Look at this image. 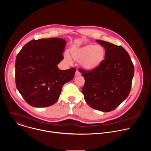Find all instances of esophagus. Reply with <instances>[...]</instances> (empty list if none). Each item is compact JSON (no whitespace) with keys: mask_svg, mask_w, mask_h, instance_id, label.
<instances>
[{"mask_svg":"<svg viewBox=\"0 0 151 151\" xmlns=\"http://www.w3.org/2000/svg\"><path fill=\"white\" fill-rule=\"evenodd\" d=\"M79 75H81V73L77 70L76 71V72H75V76H79Z\"/></svg>","mask_w":151,"mask_h":151,"instance_id":"obj_1","label":"esophagus"}]
</instances>
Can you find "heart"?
<instances>
[{
	"label": "heart",
	"mask_w": 151,
	"mask_h": 151,
	"mask_svg": "<svg viewBox=\"0 0 151 151\" xmlns=\"http://www.w3.org/2000/svg\"><path fill=\"white\" fill-rule=\"evenodd\" d=\"M70 55L66 52L64 59L69 63H72V58L80 61L81 67L86 70H93L98 68L103 63L106 57L104 48L100 45L87 44L82 47H73L70 50Z\"/></svg>",
	"instance_id": "heart-1"
}]
</instances>
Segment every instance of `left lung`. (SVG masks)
<instances>
[{
    "label": "left lung",
    "mask_w": 151,
    "mask_h": 151,
    "mask_svg": "<svg viewBox=\"0 0 151 151\" xmlns=\"http://www.w3.org/2000/svg\"><path fill=\"white\" fill-rule=\"evenodd\" d=\"M106 50L101 65L95 70H81L85 79L82 90L84 99L92 108L104 112L114 111L130 94L134 65L122 47L96 40Z\"/></svg>",
    "instance_id": "1"
}]
</instances>
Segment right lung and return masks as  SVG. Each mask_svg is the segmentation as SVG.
Instances as JSON below:
<instances>
[{"mask_svg": "<svg viewBox=\"0 0 151 151\" xmlns=\"http://www.w3.org/2000/svg\"><path fill=\"white\" fill-rule=\"evenodd\" d=\"M66 41L52 37L32 40L23 47L15 61L17 90L30 106L48 107L58 100L64 83L73 79L76 69L60 70Z\"/></svg>", "mask_w": 151, "mask_h": 151, "instance_id": "obj_1", "label": "right lung"}]
</instances>
